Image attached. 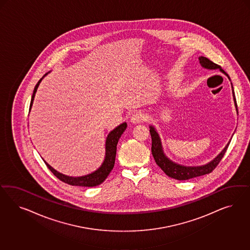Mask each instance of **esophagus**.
<instances>
[{"instance_id":"34e87169","label":"esophagus","mask_w":250,"mask_h":250,"mask_svg":"<svg viewBox=\"0 0 250 250\" xmlns=\"http://www.w3.org/2000/svg\"><path fill=\"white\" fill-rule=\"evenodd\" d=\"M145 120H146V117H145L144 114H142V113H135V114L131 116V119H130L131 123H133L135 125L136 124H140V123H142Z\"/></svg>"}]
</instances>
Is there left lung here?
Returning a JSON list of instances; mask_svg holds the SVG:
<instances>
[{
	"label": "left lung",
	"instance_id": "1",
	"mask_svg": "<svg viewBox=\"0 0 250 250\" xmlns=\"http://www.w3.org/2000/svg\"><path fill=\"white\" fill-rule=\"evenodd\" d=\"M199 61H200V64L203 68H206V69H219L221 72H223L225 75H227L228 79L230 80V78H229V76L227 75V72H225V70L221 68L219 65L213 63L212 61L208 60L207 58L199 57ZM231 85H232V83H231ZM232 91H233V98H234V102H235V109H236V112H237V105H236V101H235V92H234L233 85H232ZM149 132H150L152 138V155L154 157V159H155L157 165L168 177L173 178V179L178 180V181H186V180H189V179H192V178H196V177H200V176H203V175L211 173L212 170L218 165L220 160L224 157L225 153L227 151V147L231 142V139H232V137H231L229 142L224 147V149L220 152L219 154L214 159L211 160L210 162L206 163L205 165H202V166H183V165L178 164L174 161H172L171 159H168L165 155V153L163 151L162 143H161V139L159 137V133L157 132V130L153 125L149 126Z\"/></svg>",
	"mask_w": 250,
	"mask_h": 250
}]
</instances>
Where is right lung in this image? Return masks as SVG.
Instances as JSON below:
<instances>
[{"instance_id":"add662e5","label":"right lung","mask_w":250,"mask_h":250,"mask_svg":"<svg viewBox=\"0 0 250 250\" xmlns=\"http://www.w3.org/2000/svg\"><path fill=\"white\" fill-rule=\"evenodd\" d=\"M48 73H46V74L43 76L36 85L34 91H33L32 99H31L29 111H30L32 105H33V102H34V99H35L36 92L38 91L39 84L41 83V81L44 79V77L47 75ZM126 127H127V124L125 122V123L121 124L120 125H118L117 127H115L114 130H112L108 134V136L106 137L105 157L104 159V162L102 163V165L99 167L96 170H94L93 172L89 173V174L80 176V177H72V176L62 174V173L59 172L58 170H56L55 168L50 166L44 159L43 160H44V162H45L47 167L51 170V172L58 179H60L61 182L68 183V184L72 185V186H82V187L97 186V185H100L101 183H103L105 181L106 178L108 177V175L110 174L111 170L113 169L114 166V161H115V156H116V146H117V143L119 141V138L121 137L123 133L125 132Z\"/></svg>"}]
</instances>
